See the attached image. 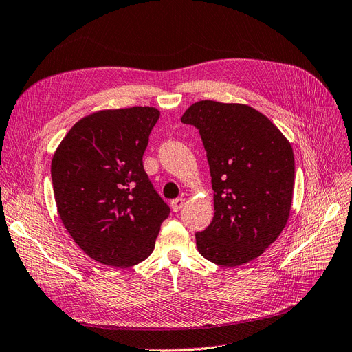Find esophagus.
I'll return each instance as SVG.
<instances>
[{"mask_svg":"<svg viewBox=\"0 0 352 352\" xmlns=\"http://www.w3.org/2000/svg\"><path fill=\"white\" fill-rule=\"evenodd\" d=\"M184 203H186V199H184V197H177V199H174V200L171 201V209H173V212H179L181 208L184 206Z\"/></svg>","mask_w":352,"mask_h":352,"instance_id":"34e87169","label":"esophagus"}]
</instances>
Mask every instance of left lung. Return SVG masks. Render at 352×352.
Returning a JSON list of instances; mask_svg holds the SVG:
<instances>
[{
	"label": "left lung",
	"mask_w": 352,
	"mask_h": 352,
	"mask_svg": "<svg viewBox=\"0 0 352 352\" xmlns=\"http://www.w3.org/2000/svg\"><path fill=\"white\" fill-rule=\"evenodd\" d=\"M195 126L210 168L214 217L196 234L209 262L235 267L275 243L289 218L294 177L291 143L262 112L244 104L200 100L181 117Z\"/></svg>",
	"instance_id": "1"
}]
</instances>
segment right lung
Wrapping results in <instances>:
<instances>
[{
    "label": "right lung",
    "mask_w": 352,
    "mask_h": 352,
    "mask_svg": "<svg viewBox=\"0 0 352 352\" xmlns=\"http://www.w3.org/2000/svg\"><path fill=\"white\" fill-rule=\"evenodd\" d=\"M160 116L152 107L94 112L74 124L54 153L60 218L74 243L102 265L143 262L169 214L143 168Z\"/></svg>",
    "instance_id": "right-lung-1"
}]
</instances>
